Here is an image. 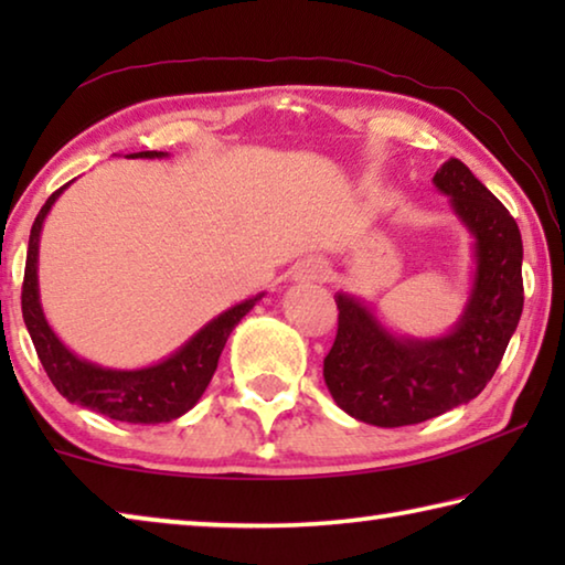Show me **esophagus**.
<instances>
[{"instance_id":"1","label":"esophagus","mask_w":565,"mask_h":565,"mask_svg":"<svg viewBox=\"0 0 565 565\" xmlns=\"http://www.w3.org/2000/svg\"><path fill=\"white\" fill-rule=\"evenodd\" d=\"M296 281H327L329 279V266L321 259H303L294 271Z\"/></svg>"}]
</instances>
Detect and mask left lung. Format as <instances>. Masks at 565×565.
Listing matches in <instances>:
<instances>
[{"label": "left lung", "mask_w": 565, "mask_h": 565, "mask_svg": "<svg viewBox=\"0 0 565 565\" xmlns=\"http://www.w3.org/2000/svg\"><path fill=\"white\" fill-rule=\"evenodd\" d=\"M434 184L473 236L471 294L456 327L434 339L398 337L359 296H333L339 331L323 381L339 408L371 426L420 424L476 398L523 311V244L509 209L458 159L436 171Z\"/></svg>", "instance_id": "obj_1"}]
</instances>
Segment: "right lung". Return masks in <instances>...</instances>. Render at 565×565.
<instances>
[{"mask_svg": "<svg viewBox=\"0 0 565 565\" xmlns=\"http://www.w3.org/2000/svg\"><path fill=\"white\" fill-rule=\"evenodd\" d=\"M129 157L164 159L169 154L167 151H137V154ZM66 186L70 184L56 189L34 218L22 284V317L46 376L52 379L56 391L70 404H79L114 420L167 424V420L184 416L186 411L196 406V401L202 398L209 381H212L228 333L254 309L264 294H256L252 299L222 311L206 327L199 329L184 347H179L154 366L104 369L99 363L79 359L74 351L64 347L62 339L50 327V321H46L40 301V276H36L44 218Z\"/></svg>", "mask_w": 565, "mask_h": 565, "instance_id": "obj_1", "label": "right lung"}]
</instances>
